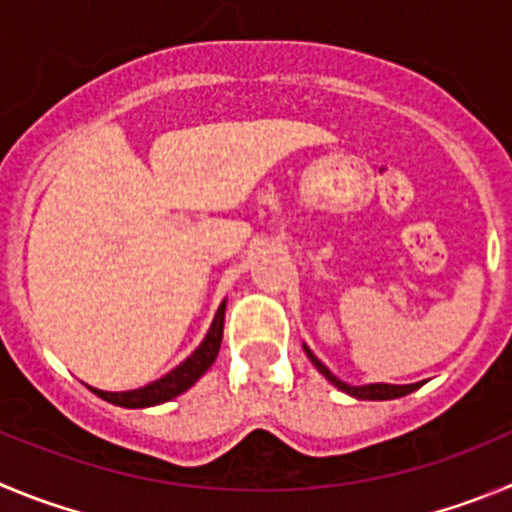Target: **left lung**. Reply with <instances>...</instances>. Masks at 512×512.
<instances>
[{
    "label": "left lung",
    "instance_id": "1",
    "mask_svg": "<svg viewBox=\"0 0 512 512\" xmlns=\"http://www.w3.org/2000/svg\"><path fill=\"white\" fill-rule=\"evenodd\" d=\"M303 349H306L308 359H311L313 365H316V370L321 372V375L326 377V380L331 382V385H336V388L342 390V393L352 395V398H359V400H393V398H403V395L413 393L416 388H421V382H413V385H388V382H372V385H347V382H342L339 377L334 375V372L329 370V367L321 362L316 354L311 352V349L303 344Z\"/></svg>",
    "mask_w": 512,
    "mask_h": 512
}]
</instances>
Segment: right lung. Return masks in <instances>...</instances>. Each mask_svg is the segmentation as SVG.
Instances as JSON below:
<instances>
[{
    "label": "right lung",
    "instance_id": "obj_1",
    "mask_svg": "<svg viewBox=\"0 0 512 512\" xmlns=\"http://www.w3.org/2000/svg\"><path fill=\"white\" fill-rule=\"evenodd\" d=\"M224 308H227V301H222L219 311H216L214 321H211V329L206 334L204 342L199 344V349L191 354L188 359H183L176 370H170L168 375L160 377V380L150 382L145 388L137 390H124V393H107V390H94L99 398L109 400L114 405H122V408H150V405H160L173 400L176 395L186 393L193 382L199 380L211 365H214L216 354H219V347H222V334H224Z\"/></svg>",
    "mask_w": 512,
    "mask_h": 512
}]
</instances>
